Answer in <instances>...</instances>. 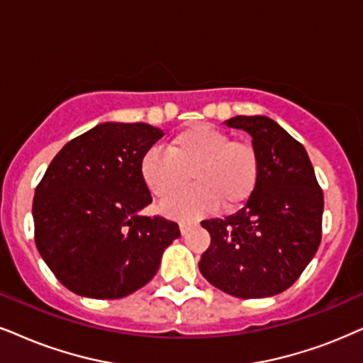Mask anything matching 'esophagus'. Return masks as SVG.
<instances>
[{
    "label": "esophagus",
    "mask_w": 363,
    "mask_h": 363,
    "mask_svg": "<svg viewBox=\"0 0 363 363\" xmlns=\"http://www.w3.org/2000/svg\"><path fill=\"white\" fill-rule=\"evenodd\" d=\"M191 228H192L191 223H181V224H179V229H181V235L182 236H186L187 233L191 231Z\"/></svg>",
    "instance_id": "obj_1"
}]
</instances>
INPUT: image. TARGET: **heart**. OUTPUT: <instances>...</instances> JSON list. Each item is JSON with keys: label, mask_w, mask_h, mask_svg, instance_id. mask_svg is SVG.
Returning a JSON list of instances; mask_svg holds the SVG:
<instances>
[{"label": "heart", "mask_w": 363, "mask_h": 363, "mask_svg": "<svg viewBox=\"0 0 363 363\" xmlns=\"http://www.w3.org/2000/svg\"><path fill=\"white\" fill-rule=\"evenodd\" d=\"M191 172L192 186L160 206L174 219H196L223 209L240 208L253 196L261 159L251 142L231 140L226 132L197 123L179 132L167 150L150 147L140 159V177L157 199L181 191Z\"/></svg>", "instance_id": "1"}]
</instances>
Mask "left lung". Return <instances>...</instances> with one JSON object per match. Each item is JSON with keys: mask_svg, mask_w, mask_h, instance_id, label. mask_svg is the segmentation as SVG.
Listing matches in <instances>:
<instances>
[{"mask_svg": "<svg viewBox=\"0 0 363 363\" xmlns=\"http://www.w3.org/2000/svg\"><path fill=\"white\" fill-rule=\"evenodd\" d=\"M226 125L253 137L261 174L253 196L236 214L201 223L211 245L199 269L228 295H278L300 278L318 250L323 191L303 145L272 118L238 116Z\"/></svg>", "mask_w": 363, "mask_h": 363, "instance_id": "obj_1", "label": "left lung"}]
</instances>
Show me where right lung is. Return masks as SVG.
Returning <instances> with one entry per match:
<instances>
[{
  "instance_id": "right-lung-1",
  "label": "right lung",
  "mask_w": 363,
  "mask_h": 363,
  "mask_svg": "<svg viewBox=\"0 0 363 363\" xmlns=\"http://www.w3.org/2000/svg\"><path fill=\"white\" fill-rule=\"evenodd\" d=\"M162 135L142 122L100 123L50 162L35 189V242L70 291L97 300L130 295L181 236L177 223L140 214L152 203L140 159Z\"/></svg>"
}]
</instances>
